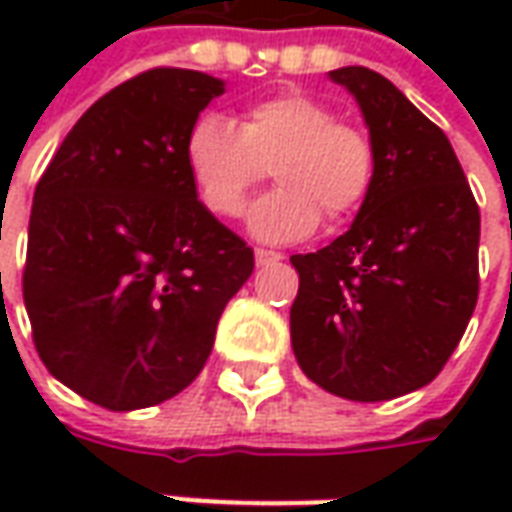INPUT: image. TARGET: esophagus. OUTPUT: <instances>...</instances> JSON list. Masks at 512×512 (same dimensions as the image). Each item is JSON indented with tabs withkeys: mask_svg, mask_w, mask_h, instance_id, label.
<instances>
[{
	"mask_svg": "<svg viewBox=\"0 0 512 512\" xmlns=\"http://www.w3.org/2000/svg\"><path fill=\"white\" fill-rule=\"evenodd\" d=\"M255 260L257 266H268V263H279L282 255H279V252H271V249H255Z\"/></svg>",
	"mask_w": 512,
	"mask_h": 512,
	"instance_id": "esophagus-1",
	"label": "esophagus"
}]
</instances>
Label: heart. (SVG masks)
I'll return each mask as SVG.
<instances>
[{
  "label": "heart",
  "mask_w": 512,
  "mask_h": 512,
  "mask_svg": "<svg viewBox=\"0 0 512 512\" xmlns=\"http://www.w3.org/2000/svg\"><path fill=\"white\" fill-rule=\"evenodd\" d=\"M186 167L200 202L219 219H238L268 169L279 189L257 202L249 227L260 241L290 244L351 219L376 186L378 156L365 128L337 120L315 95L288 90L244 106L238 128L202 115L186 134Z\"/></svg>",
  "instance_id": "obj_1"
}]
</instances>
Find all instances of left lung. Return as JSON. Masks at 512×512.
Here are the masks:
<instances>
[{"label": "left lung", "mask_w": 512, "mask_h": 512, "mask_svg": "<svg viewBox=\"0 0 512 512\" xmlns=\"http://www.w3.org/2000/svg\"><path fill=\"white\" fill-rule=\"evenodd\" d=\"M362 106L376 186L351 230L293 255L290 340L301 370L345 400L430 384L461 343L480 293V208L450 139L370 68L332 71Z\"/></svg>", "instance_id": "obj_1"}]
</instances>
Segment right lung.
<instances>
[{"mask_svg":"<svg viewBox=\"0 0 512 512\" xmlns=\"http://www.w3.org/2000/svg\"><path fill=\"white\" fill-rule=\"evenodd\" d=\"M224 93L150 68L98 98L40 175L24 304L43 365L109 411L164 403L200 376L255 252L200 200L186 134Z\"/></svg>","mask_w":512,"mask_h":512,"instance_id":"obj_1","label":"right lung"}]
</instances>
